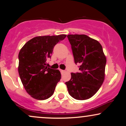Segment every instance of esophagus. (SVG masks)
<instances>
[{
	"instance_id": "esophagus-1",
	"label": "esophagus",
	"mask_w": 126,
	"mask_h": 126,
	"mask_svg": "<svg viewBox=\"0 0 126 126\" xmlns=\"http://www.w3.org/2000/svg\"><path fill=\"white\" fill-rule=\"evenodd\" d=\"M60 72H61V73H62V74H63V73H64V72H65L64 70H62V69H60Z\"/></svg>"
}]
</instances>
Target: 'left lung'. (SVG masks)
<instances>
[{
    "label": "left lung",
    "instance_id": "8db88e82",
    "mask_svg": "<svg viewBox=\"0 0 126 126\" xmlns=\"http://www.w3.org/2000/svg\"><path fill=\"white\" fill-rule=\"evenodd\" d=\"M75 63L80 64L79 72L71 73L66 82L68 92L78 100H85L94 96L103 83L106 57L102 46L98 41L84 34L67 35Z\"/></svg>",
    "mask_w": 126,
    "mask_h": 126
}]
</instances>
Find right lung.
<instances>
[{
    "instance_id": "obj_1",
    "label": "right lung",
    "mask_w": 126,
    "mask_h": 126,
    "mask_svg": "<svg viewBox=\"0 0 126 126\" xmlns=\"http://www.w3.org/2000/svg\"><path fill=\"white\" fill-rule=\"evenodd\" d=\"M66 35L38 36L26 43L19 53L18 72L26 91L32 98L44 100L54 93L61 79L59 70L47 66L53 48Z\"/></svg>"
}]
</instances>
